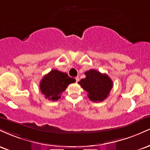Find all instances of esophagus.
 I'll use <instances>...</instances> for the list:
<instances>
[{
	"label": "esophagus",
	"mask_w": 150,
	"mask_h": 150,
	"mask_svg": "<svg viewBox=\"0 0 150 150\" xmlns=\"http://www.w3.org/2000/svg\"><path fill=\"white\" fill-rule=\"evenodd\" d=\"M75 80H76V82H78V81L80 80V78H79L78 76H77L76 77H75Z\"/></svg>",
	"instance_id": "esophagus-1"
}]
</instances>
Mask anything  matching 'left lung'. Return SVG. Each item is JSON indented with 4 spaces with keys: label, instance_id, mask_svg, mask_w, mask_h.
<instances>
[{
    "label": "left lung",
    "instance_id": "left-lung-1",
    "mask_svg": "<svg viewBox=\"0 0 150 150\" xmlns=\"http://www.w3.org/2000/svg\"><path fill=\"white\" fill-rule=\"evenodd\" d=\"M86 77L78 83L88 94V97L94 102L104 101L109 95L113 87V82L106 74L92 69L85 73Z\"/></svg>",
    "mask_w": 150,
    "mask_h": 150
}]
</instances>
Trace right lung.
Wrapping results in <instances>:
<instances>
[{
  "instance_id": "add662e5",
  "label": "right lung",
  "mask_w": 150,
  "mask_h": 150,
  "mask_svg": "<svg viewBox=\"0 0 150 150\" xmlns=\"http://www.w3.org/2000/svg\"><path fill=\"white\" fill-rule=\"evenodd\" d=\"M75 82V79L68 76L66 73L52 70L44 75L40 82L41 92L46 99L51 101H58L61 94L64 92L68 85Z\"/></svg>"
}]
</instances>
